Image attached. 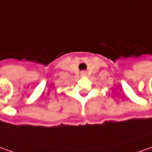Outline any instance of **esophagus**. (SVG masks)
I'll use <instances>...</instances> for the list:
<instances>
[{
  "label": "esophagus",
  "instance_id": "34e87169",
  "mask_svg": "<svg viewBox=\"0 0 152 152\" xmlns=\"http://www.w3.org/2000/svg\"><path fill=\"white\" fill-rule=\"evenodd\" d=\"M86 71H82L81 72V76H86Z\"/></svg>",
  "mask_w": 152,
  "mask_h": 152
}]
</instances>
